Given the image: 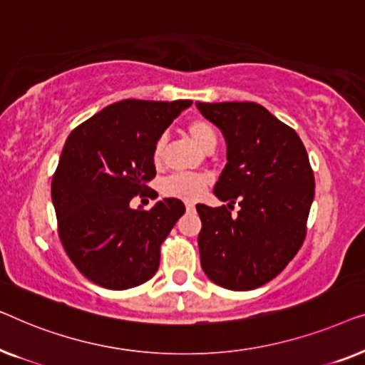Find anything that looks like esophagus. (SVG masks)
<instances>
[{"instance_id": "obj_1", "label": "esophagus", "mask_w": 365, "mask_h": 365, "mask_svg": "<svg viewBox=\"0 0 365 365\" xmlns=\"http://www.w3.org/2000/svg\"><path fill=\"white\" fill-rule=\"evenodd\" d=\"M185 207H187V212H193V210H195V203L187 202V203H185Z\"/></svg>"}]
</instances>
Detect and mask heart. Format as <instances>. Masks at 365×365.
<instances>
[{
  "label": "heart",
  "mask_w": 365,
  "mask_h": 365,
  "mask_svg": "<svg viewBox=\"0 0 365 365\" xmlns=\"http://www.w3.org/2000/svg\"><path fill=\"white\" fill-rule=\"evenodd\" d=\"M187 132L192 137V140L202 148L203 152H212L217 147L218 137L215 132L213 125L205 119H192L187 124ZM163 152H165V138H158L153 148V160L155 163H160L163 158ZM210 183V178L207 175H197V173H175V175L168 177L162 185L163 193L167 197L180 198L185 202H195L205 193Z\"/></svg>",
  "instance_id": "heart-1"
}]
</instances>
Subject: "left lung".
I'll list each match as a JSON object with an SVG mask.
<instances>
[{
    "mask_svg": "<svg viewBox=\"0 0 365 365\" xmlns=\"http://www.w3.org/2000/svg\"><path fill=\"white\" fill-rule=\"evenodd\" d=\"M227 140L215 195L228 207L197 205L200 263L215 284L256 289L299 251L314 198V173L297 133L256 102H197ZM238 202V217L230 209Z\"/></svg>",
    "mask_w": 365,
    "mask_h": 365,
    "instance_id": "obj_1",
    "label": "left lung"
}]
</instances>
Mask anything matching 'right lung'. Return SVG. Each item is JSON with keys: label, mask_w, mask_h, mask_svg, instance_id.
<instances>
[{"label": "right lung", "mask_w": 365, "mask_h": 365, "mask_svg": "<svg viewBox=\"0 0 365 365\" xmlns=\"http://www.w3.org/2000/svg\"><path fill=\"white\" fill-rule=\"evenodd\" d=\"M192 101L125 99L71 132L51 183L58 233L87 279L107 289L145 283L160 264V245L185 213L178 198L130 208L155 177L153 148Z\"/></svg>", "instance_id": "right-lung-1"}]
</instances>
